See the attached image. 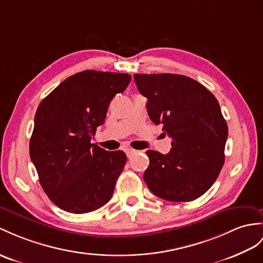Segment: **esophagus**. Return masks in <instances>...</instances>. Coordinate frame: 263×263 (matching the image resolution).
<instances>
[{
	"label": "esophagus",
	"mask_w": 263,
	"mask_h": 263,
	"mask_svg": "<svg viewBox=\"0 0 263 263\" xmlns=\"http://www.w3.org/2000/svg\"><path fill=\"white\" fill-rule=\"evenodd\" d=\"M125 152H126V155L128 156V157H132L134 154L136 153V151L135 149H133V148H130V147H126L125 148Z\"/></svg>",
	"instance_id": "1"
}]
</instances>
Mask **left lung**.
I'll use <instances>...</instances> for the list:
<instances>
[{"label":"left lung","instance_id":"1","mask_svg":"<svg viewBox=\"0 0 263 263\" xmlns=\"http://www.w3.org/2000/svg\"><path fill=\"white\" fill-rule=\"evenodd\" d=\"M147 98V112L172 137L170 153L147 151L144 181L153 194L171 202L202 196L224 164L228 125L214 95L182 74H134Z\"/></svg>","mask_w":263,"mask_h":263}]
</instances>
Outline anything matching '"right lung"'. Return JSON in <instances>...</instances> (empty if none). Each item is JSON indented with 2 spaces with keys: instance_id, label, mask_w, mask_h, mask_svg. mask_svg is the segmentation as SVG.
Returning <instances> with one entry per match:
<instances>
[{
  "instance_id": "right-lung-1",
  "label": "right lung",
  "mask_w": 263,
  "mask_h": 263,
  "mask_svg": "<svg viewBox=\"0 0 263 263\" xmlns=\"http://www.w3.org/2000/svg\"><path fill=\"white\" fill-rule=\"evenodd\" d=\"M130 79L127 73L86 70L62 81L37 107L30 157L43 191L66 212H91L112 196L127 156L90 140L105 123L111 99Z\"/></svg>"
}]
</instances>
